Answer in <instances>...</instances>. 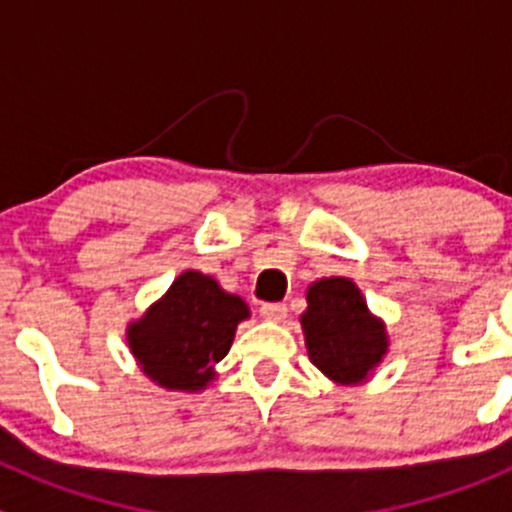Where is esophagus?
<instances>
[{
    "mask_svg": "<svg viewBox=\"0 0 512 512\" xmlns=\"http://www.w3.org/2000/svg\"><path fill=\"white\" fill-rule=\"evenodd\" d=\"M260 314L262 319H267V322H282V319L287 317V307L280 302H265L260 307Z\"/></svg>",
    "mask_w": 512,
    "mask_h": 512,
    "instance_id": "esophagus-1",
    "label": "esophagus"
}]
</instances>
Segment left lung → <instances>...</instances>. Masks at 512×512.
Here are the masks:
<instances>
[{
    "mask_svg": "<svg viewBox=\"0 0 512 512\" xmlns=\"http://www.w3.org/2000/svg\"><path fill=\"white\" fill-rule=\"evenodd\" d=\"M309 361L337 384H361L384 359L389 337L364 294L347 277H324L307 289L299 317Z\"/></svg>",
    "mask_w": 512,
    "mask_h": 512,
    "instance_id": "left-lung-1",
    "label": "left lung"
}]
</instances>
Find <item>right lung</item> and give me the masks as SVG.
<instances>
[{"label":"right lung","mask_w":512,"mask_h":512,"mask_svg":"<svg viewBox=\"0 0 512 512\" xmlns=\"http://www.w3.org/2000/svg\"><path fill=\"white\" fill-rule=\"evenodd\" d=\"M247 317L245 299L225 292L213 277L188 270L128 324V347L158 386L200 391L215 379V364L230 352L237 324Z\"/></svg>","instance_id":"1"}]
</instances>
